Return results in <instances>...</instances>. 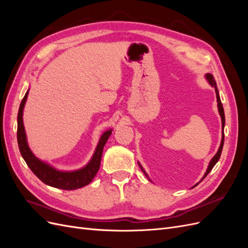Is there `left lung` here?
Instances as JSON below:
<instances>
[{
    "label": "left lung",
    "mask_w": 248,
    "mask_h": 248,
    "mask_svg": "<svg viewBox=\"0 0 248 248\" xmlns=\"http://www.w3.org/2000/svg\"><path fill=\"white\" fill-rule=\"evenodd\" d=\"M206 79L208 80V82L210 85H211L214 89H215V93H216V98H217V107H218V111H219V115H220V117H221V124H222V126H221V129H222V138H221V141H220V146H219V149H218V151H217V153L214 155V157L213 158L211 159V161L209 162V166H208V169H207V170H206V172H205V175H204V177H202V179H204L210 171H211V170L214 168V166L215 164L217 163V161L219 160V158H220V155H221V152H222V147H223V141H224V132H223V129H224V122H226V118H224V110H223V108H222V103H221V100H220V97H219V93H218V89H217V85H216V81H215V79H214V78H213V76L212 74H210V73H207L206 74ZM139 166H140V170H142V172H144V174L146 175V177L149 179V177H148V175H147V172L145 171V170L142 169V167L140 166V164L139 163ZM150 180V179H149ZM201 180V181H202ZM200 183V182H199ZM198 183V184H199ZM198 184H196L194 185L193 187H196Z\"/></svg>",
    "instance_id": "1"
}]
</instances>
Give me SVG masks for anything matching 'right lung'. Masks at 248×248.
<instances>
[{
    "label": "right lung",
    "instance_id": "add662e5",
    "mask_svg": "<svg viewBox=\"0 0 248 248\" xmlns=\"http://www.w3.org/2000/svg\"><path fill=\"white\" fill-rule=\"evenodd\" d=\"M28 94H29V90L27 91L24 98L21 100L19 109H18V115H17L18 148H19L22 158L25 159L28 167L31 169V170L36 175V177H38L44 184L49 185L51 187H56V188H59V189L74 190L88 185L94 179L97 171H98L100 168L103 147L108 141L112 130L109 129V130H107L106 132H103V134L100 137L98 145L96 147V150L92 156L91 160L89 161V163L86 167L79 169L78 170H72V171L58 170L55 168L50 167L49 164L37 158L28 146L24 121H22V112H24V108L28 98Z\"/></svg>",
    "mask_w": 248,
    "mask_h": 248
}]
</instances>
